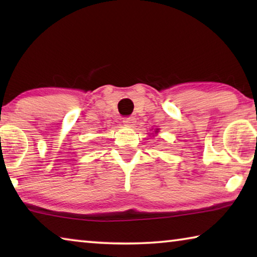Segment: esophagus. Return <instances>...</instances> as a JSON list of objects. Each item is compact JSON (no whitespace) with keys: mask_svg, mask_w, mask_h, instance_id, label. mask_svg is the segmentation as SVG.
I'll return each mask as SVG.
<instances>
[{"mask_svg":"<svg viewBox=\"0 0 257 257\" xmlns=\"http://www.w3.org/2000/svg\"><path fill=\"white\" fill-rule=\"evenodd\" d=\"M122 122L125 125H129V127H133V125L136 123V119L134 118V116H127V118H124Z\"/></svg>","mask_w":257,"mask_h":257,"instance_id":"34e87169","label":"esophagus"}]
</instances>
